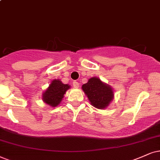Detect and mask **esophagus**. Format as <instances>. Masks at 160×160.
Wrapping results in <instances>:
<instances>
[{
	"instance_id": "34e87169",
	"label": "esophagus",
	"mask_w": 160,
	"mask_h": 160,
	"mask_svg": "<svg viewBox=\"0 0 160 160\" xmlns=\"http://www.w3.org/2000/svg\"><path fill=\"white\" fill-rule=\"evenodd\" d=\"M72 84H73V86L74 87V88H78L79 84H80V83H79L78 81H76V80H75V81H74L73 82H72Z\"/></svg>"
}]
</instances>
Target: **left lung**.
<instances>
[{
    "instance_id": "obj_1",
    "label": "left lung",
    "mask_w": 160,
    "mask_h": 160,
    "mask_svg": "<svg viewBox=\"0 0 160 160\" xmlns=\"http://www.w3.org/2000/svg\"><path fill=\"white\" fill-rule=\"evenodd\" d=\"M82 88L91 104L97 108H106L114 97L112 88L98 78L89 79L87 83L82 85Z\"/></svg>"
}]
</instances>
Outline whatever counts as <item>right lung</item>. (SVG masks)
Instances as JSON below:
<instances>
[{
  "instance_id": "right-lung-1",
  "label": "right lung",
  "mask_w": 160,
  "mask_h": 160,
  "mask_svg": "<svg viewBox=\"0 0 160 160\" xmlns=\"http://www.w3.org/2000/svg\"><path fill=\"white\" fill-rule=\"evenodd\" d=\"M70 88L68 84H63L59 80H52L43 94V100L52 107L60 104L66 91Z\"/></svg>"
}]
</instances>
